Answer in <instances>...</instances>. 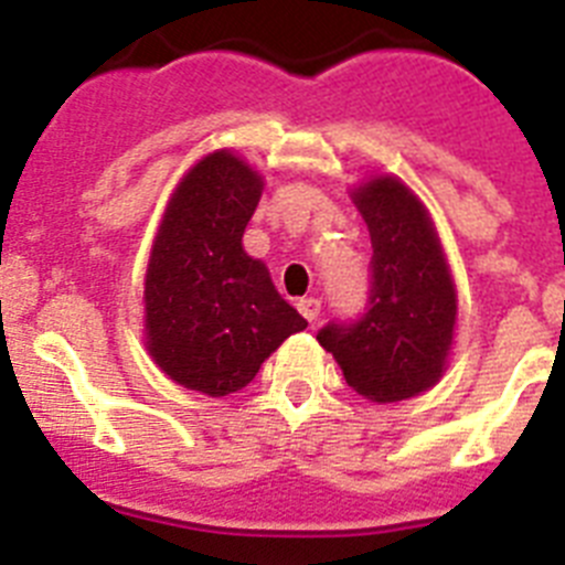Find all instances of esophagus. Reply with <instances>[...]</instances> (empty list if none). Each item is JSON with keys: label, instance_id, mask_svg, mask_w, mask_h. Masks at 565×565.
<instances>
[{"label": "esophagus", "instance_id": "1", "mask_svg": "<svg viewBox=\"0 0 565 565\" xmlns=\"http://www.w3.org/2000/svg\"><path fill=\"white\" fill-rule=\"evenodd\" d=\"M297 308H299V313H302V317L308 319V322H313V319H317L319 313H322V302H319L317 297H302L297 302Z\"/></svg>", "mask_w": 565, "mask_h": 565}]
</instances>
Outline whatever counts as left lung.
Masks as SVG:
<instances>
[{
	"instance_id": "left-lung-1",
	"label": "left lung",
	"mask_w": 565,
	"mask_h": 565,
	"mask_svg": "<svg viewBox=\"0 0 565 565\" xmlns=\"http://www.w3.org/2000/svg\"><path fill=\"white\" fill-rule=\"evenodd\" d=\"M351 198L371 232V308L317 339L359 396L404 402L430 391L450 364L456 279L430 212L396 174H373Z\"/></svg>"
}]
</instances>
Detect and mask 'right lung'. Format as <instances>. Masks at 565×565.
Instances as JSON below:
<instances>
[{
  "label": "right lung",
  "mask_w": 565,
  "mask_h": 565,
  "mask_svg": "<svg viewBox=\"0 0 565 565\" xmlns=\"http://www.w3.org/2000/svg\"><path fill=\"white\" fill-rule=\"evenodd\" d=\"M263 174L214 149L174 186L143 277V344L172 382L212 398L243 391L259 364L308 322L279 297L243 232Z\"/></svg>",
  "instance_id": "1"
}]
</instances>
